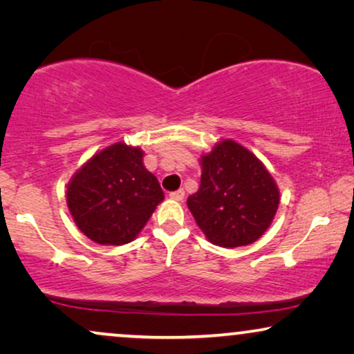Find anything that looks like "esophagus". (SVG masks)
<instances>
[{
  "label": "esophagus",
  "instance_id": "1",
  "mask_svg": "<svg viewBox=\"0 0 354 354\" xmlns=\"http://www.w3.org/2000/svg\"><path fill=\"white\" fill-rule=\"evenodd\" d=\"M169 196L172 198V200H177V201H182L183 196H185V192H183V188H178L176 192H171L169 193Z\"/></svg>",
  "mask_w": 354,
  "mask_h": 354
}]
</instances>
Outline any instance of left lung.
Returning <instances> with one entry per match:
<instances>
[{"mask_svg": "<svg viewBox=\"0 0 354 354\" xmlns=\"http://www.w3.org/2000/svg\"><path fill=\"white\" fill-rule=\"evenodd\" d=\"M201 183L187 206L211 243L250 245L268 230L279 207V188L263 162L224 140L201 158Z\"/></svg>", "mask_w": 354, "mask_h": 354, "instance_id": "obj_1", "label": "left lung"}]
</instances>
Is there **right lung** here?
<instances>
[{"instance_id":"1","label":"right lung","mask_w":354,"mask_h":354,"mask_svg":"<svg viewBox=\"0 0 354 354\" xmlns=\"http://www.w3.org/2000/svg\"><path fill=\"white\" fill-rule=\"evenodd\" d=\"M162 200L158 178L143 166V151L125 143L96 153L67 185L77 227L100 245L132 241Z\"/></svg>"}]
</instances>
